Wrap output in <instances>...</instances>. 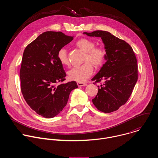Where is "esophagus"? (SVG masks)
<instances>
[{
	"instance_id": "34e87169",
	"label": "esophagus",
	"mask_w": 158,
	"mask_h": 158,
	"mask_svg": "<svg viewBox=\"0 0 158 158\" xmlns=\"http://www.w3.org/2000/svg\"><path fill=\"white\" fill-rule=\"evenodd\" d=\"M77 84V85L79 87H83V86L87 85V84L84 83V82H78Z\"/></svg>"
}]
</instances>
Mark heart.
I'll return each instance as SVG.
<instances>
[{
    "mask_svg": "<svg viewBox=\"0 0 158 158\" xmlns=\"http://www.w3.org/2000/svg\"><path fill=\"white\" fill-rule=\"evenodd\" d=\"M76 46L84 52L83 64L73 67L68 72L71 80L79 82H84L91 76L94 71V67H101L106 58V52L101 47H95V42L87 38H82L75 43ZM57 59L63 65L69 64L68 56L65 49L61 48L58 51Z\"/></svg>",
    "mask_w": 158,
    "mask_h": 158,
    "instance_id": "obj_1",
    "label": "heart"
}]
</instances>
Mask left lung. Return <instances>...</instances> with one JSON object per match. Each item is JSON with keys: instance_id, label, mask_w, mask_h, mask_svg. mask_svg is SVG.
Here are the masks:
<instances>
[{"instance_id": "8db88e82", "label": "left lung", "mask_w": 158, "mask_h": 158, "mask_svg": "<svg viewBox=\"0 0 158 158\" xmlns=\"http://www.w3.org/2000/svg\"><path fill=\"white\" fill-rule=\"evenodd\" d=\"M90 37H100L105 45L106 62L92 79L94 84L104 83L93 99L96 108L105 113L117 110L126 104L138 81V64L132 48L110 32L96 31L84 32Z\"/></svg>"}]
</instances>
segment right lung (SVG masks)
I'll list each match as a JSON object with an SVG mask.
<instances>
[{"label":"right lung","instance_id":"add662e5","mask_svg":"<svg viewBox=\"0 0 158 158\" xmlns=\"http://www.w3.org/2000/svg\"><path fill=\"white\" fill-rule=\"evenodd\" d=\"M73 40L61 32L47 31L26 48L20 70V89L24 99L37 114L52 118L62 111L76 81L65 84L66 74L57 59L58 51Z\"/></svg>","mask_w":158,"mask_h":158}]
</instances>
